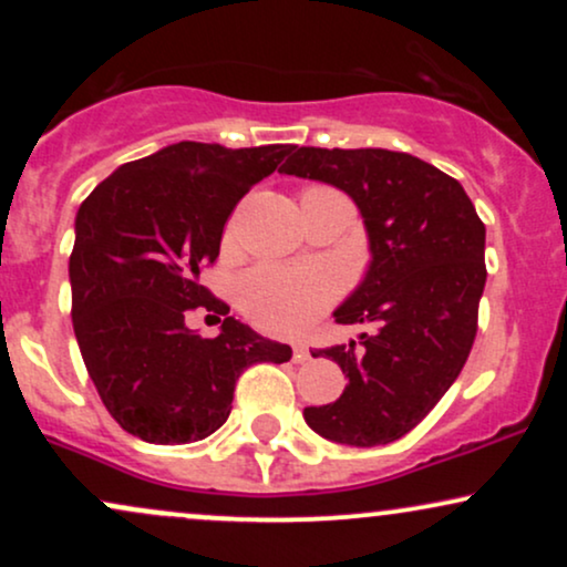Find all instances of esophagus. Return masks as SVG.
<instances>
[{"label": "esophagus", "instance_id": "obj_1", "mask_svg": "<svg viewBox=\"0 0 567 567\" xmlns=\"http://www.w3.org/2000/svg\"><path fill=\"white\" fill-rule=\"evenodd\" d=\"M292 360H296V362H306V360H311V351H309V347H306V343H296V347H292Z\"/></svg>", "mask_w": 567, "mask_h": 567}]
</instances>
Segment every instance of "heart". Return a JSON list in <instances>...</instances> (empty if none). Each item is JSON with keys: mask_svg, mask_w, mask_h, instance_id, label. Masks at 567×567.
Segmentation results:
<instances>
[{"mask_svg": "<svg viewBox=\"0 0 567 567\" xmlns=\"http://www.w3.org/2000/svg\"><path fill=\"white\" fill-rule=\"evenodd\" d=\"M338 282L320 266L264 264L239 279V306L266 333H303L333 306Z\"/></svg>", "mask_w": 567, "mask_h": 567, "instance_id": "b5f03b06", "label": "heart"}]
</instances>
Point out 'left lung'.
<instances>
[{
    "mask_svg": "<svg viewBox=\"0 0 567 567\" xmlns=\"http://www.w3.org/2000/svg\"><path fill=\"white\" fill-rule=\"evenodd\" d=\"M279 173L347 192L373 261L338 324H373L360 343L320 349L347 373L336 402L306 408L324 440L373 447L405 437L458 379L485 290V224L458 181L389 148L292 146Z\"/></svg>",
    "mask_w": 567,
    "mask_h": 567,
    "instance_id": "8db88e82",
    "label": "left lung"
}]
</instances>
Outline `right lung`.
Wrapping results in <instances>:
<instances>
[{
  "instance_id": "right-lung-1",
  "label": "right lung",
  "mask_w": 567,
  "mask_h": 567,
  "mask_svg": "<svg viewBox=\"0 0 567 567\" xmlns=\"http://www.w3.org/2000/svg\"><path fill=\"white\" fill-rule=\"evenodd\" d=\"M285 143L226 148L181 141L127 162L76 213L71 322L112 419L154 445L205 440L231 413L234 383L290 347L258 336L202 285L237 202L277 171ZM225 317L216 339L185 328L192 310Z\"/></svg>"
}]
</instances>
